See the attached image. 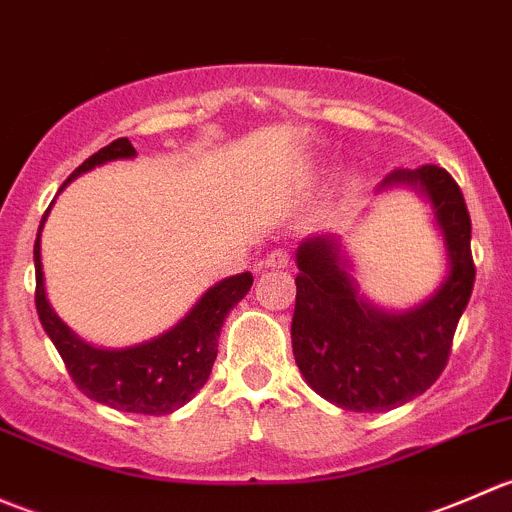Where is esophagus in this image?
Instances as JSON below:
<instances>
[{"label": "esophagus", "instance_id": "obj_1", "mask_svg": "<svg viewBox=\"0 0 512 512\" xmlns=\"http://www.w3.org/2000/svg\"><path fill=\"white\" fill-rule=\"evenodd\" d=\"M262 265L265 267H272V270H282V267L289 265V255L285 250H272L270 255L262 260Z\"/></svg>", "mask_w": 512, "mask_h": 512}]
</instances>
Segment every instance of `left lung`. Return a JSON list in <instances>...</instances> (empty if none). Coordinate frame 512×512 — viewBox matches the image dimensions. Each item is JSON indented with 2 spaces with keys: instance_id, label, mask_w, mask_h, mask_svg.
Listing matches in <instances>:
<instances>
[{
  "instance_id": "1",
  "label": "left lung",
  "mask_w": 512,
  "mask_h": 512,
  "mask_svg": "<svg viewBox=\"0 0 512 512\" xmlns=\"http://www.w3.org/2000/svg\"><path fill=\"white\" fill-rule=\"evenodd\" d=\"M399 185L431 203L446 245V280L421 304L389 312L359 294L339 235L307 237L294 252V361L322 399L359 414L409 404L441 376L476 280L471 215L451 173L438 165L401 168L386 175L376 193Z\"/></svg>"
}]
</instances>
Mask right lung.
I'll list each match as a JSON object with an SVG mask.
<instances>
[{"instance_id": "obj_1", "label": "right lung", "mask_w": 512, "mask_h": 512, "mask_svg": "<svg viewBox=\"0 0 512 512\" xmlns=\"http://www.w3.org/2000/svg\"><path fill=\"white\" fill-rule=\"evenodd\" d=\"M133 156H136V148L131 146L128 138L108 143L69 175L59 193L71 180L96 165ZM51 205L41 218L34 242L36 312H39L41 327L64 359L71 379L89 399L116 411L146 416L173 414L175 409L188 404L208 381L215 356H218L220 329H223L230 309L250 292L252 275L242 272V275L220 280L193 304V309L175 327L148 342L133 344L126 349L94 347V344L84 342L79 334L71 332L46 299L44 267H41V230L49 218Z\"/></svg>"}]
</instances>
